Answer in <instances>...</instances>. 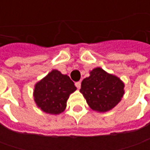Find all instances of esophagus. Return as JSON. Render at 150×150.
I'll return each instance as SVG.
<instances>
[{"mask_svg":"<svg viewBox=\"0 0 150 150\" xmlns=\"http://www.w3.org/2000/svg\"><path fill=\"white\" fill-rule=\"evenodd\" d=\"M75 85H76V87L78 88V89H80V88H81V82H77L75 83Z\"/></svg>","mask_w":150,"mask_h":150,"instance_id":"1","label":"esophagus"}]
</instances>
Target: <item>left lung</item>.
<instances>
[{"mask_svg": "<svg viewBox=\"0 0 150 150\" xmlns=\"http://www.w3.org/2000/svg\"><path fill=\"white\" fill-rule=\"evenodd\" d=\"M89 74L82 81L80 93L91 109L105 112L118 105L124 97V82L99 67L91 70Z\"/></svg>", "mask_w": 150, "mask_h": 150, "instance_id": "obj_1", "label": "left lung"}]
</instances>
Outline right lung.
I'll return each instance as SVG.
<instances>
[{"instance_id": "right-lung-1", "label": "right lung", "mask_w": 150, "mask_h": 150, "mask_svg": "<svg viewBox=\"0 0 150 150\" xmlns=\"http://www.w3.org/2000/svg\"><path fill=\"white\" fill-rule=\"evenodd\" d=\"M77 90L70 78L53 69L34 86L36 105L48 114H60L65 110L70 94Z\"/></svg>"}]
</instances>
